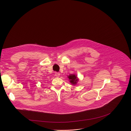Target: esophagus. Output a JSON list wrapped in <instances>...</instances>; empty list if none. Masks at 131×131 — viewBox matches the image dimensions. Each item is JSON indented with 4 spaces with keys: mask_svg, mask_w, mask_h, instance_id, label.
Masks as SVG:
<instances>
[{
    "mask_svg": "<svg viewBox=\"0 0 131 131\" xmlns=\"http://www.w3.org/2000/svg\"><path fill=\"white\" fill-rule=\"evenodd\" d=\"M60 74L59 72H55V76H56V77H60Z\"/></svg>",
    "mask_w": 131,
    "mask_h": 131,
    "instance_id": "esophagus-1",
    "label": "esophagus"
}]
</instances>
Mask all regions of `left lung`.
I'll use <instances>...</instances> for the list:
<instances>
[{
    "mask_svg": "<svg viewBox=\"0 0 131 131\" xmlns=\"http://www.w3.org/2000/svg\"><path fill=\"white\" fill-rule=\"evenodd\" d=\"M68 78L70 79V82L73 84H75L78 81V79H77V77L74 74L70 75Z\"/></svg>",
    "mask_w": 131,
    "mask_h": 131,
    "instance_id": "obj_1",
    "label": "left lung"
}]
</instances>
